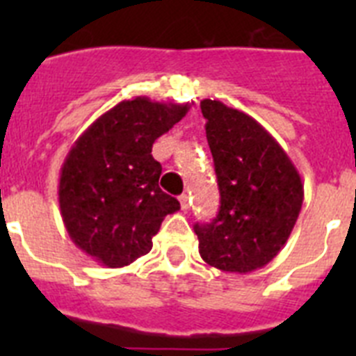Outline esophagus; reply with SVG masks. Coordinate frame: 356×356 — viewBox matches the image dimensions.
I'll use <instances>...</instances> for the list:
<instances>
[{
	"instance_id": "1",
	"label": "esophagus",
	"mask_w": 356,
	"mask_h": 356,
	"mask_svg": "<svg viewBox=\"0 0 356 356\" xmlns=\"http://www.w3.org/2000/svg\"><path fill=\"white\" fill-rule=\"evenodd\" d=\"M178 201H180V209L181 210L188 209V196H187V194H181V196H178Z\"/></svg>"
}]
</instances>
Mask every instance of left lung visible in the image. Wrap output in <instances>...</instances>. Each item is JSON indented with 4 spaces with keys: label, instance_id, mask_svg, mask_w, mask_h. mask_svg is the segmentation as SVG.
<instances>
[{
    "label": "left lung",
    "instance_id": "8db88e82",
    "mask_svg": "<svg viewBox=\"0 0 356 356\" xmlns=\"http://www.w3.org/2000/svg\"><path fill=\"white\" fill-rule=\"evenodd\" d=\"M201 112L221 207L216 219L194 226L200 254L216 269L248 275L285 246L303 205V181L284 147L251 115L217 99H203Z\"/></svg>",
    "mask_w": 356,
    "mask_h": 356
}]
</instances>
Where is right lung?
Returning a JSON list of instances; mask_svg holds the SVG:
<instances>
[{
  "label": "right lung",
  "mask_w": 356,
  "mask_h": 356,
  "mask_svg": "<svg viewBox=\"0 0 356 356\" xmlns=\"http://www.w3.org/2000/svg\"><path fill=\"white\" fill-rule=\"evenodd\" d=\"M191 103L119 102L69 149L58 203L71 241L105 267H124L149 253L153 237L180 203L159 187L162 165L153 143L181 121Z\"/></svg>",
  "instance_id": "right-lung-1"
}]
</instances>
